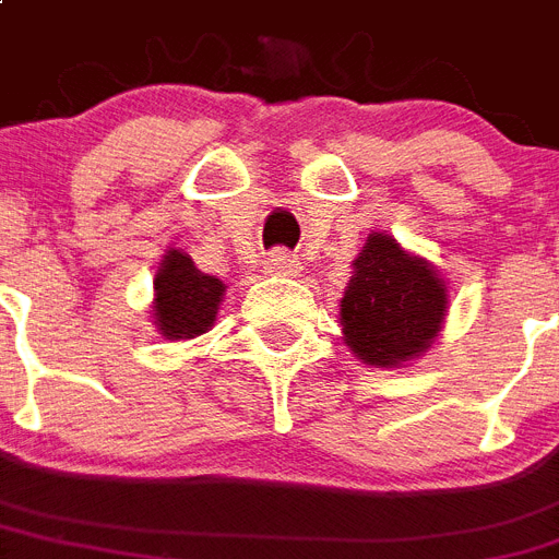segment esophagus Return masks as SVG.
<instances>
[{
    "label": "esophagus",
    "mask_w": 559,
    "mask_h": 559,
    "mask_svg": "<svg viewBox=\"0 0 559 559\" xmlns=\"http://www.w3.org/2000/svg\"><path fill=\"white\" fill-rule=\"evenodd\" d=\"M264 270H266V273H273V275H298L300 273V261L295 259L289 250L278 247V250H273L270 255H266Z\"/></svg>",
    "instance_id": "obj_1"
}]
</instances>
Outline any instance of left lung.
<instances>
[{"label": "left lung", "instance_id": "1", "mask_svg": "<svg viewBox=\"0 0 559 559\" xmlns=\"http://www.w3.org/2000/svg\"><path fill=\"white\" fill-rule=\"evenodd\" d=\"M448 312L444 281L385 233H371L340 300L346 343L368 366H400L430 348Z\"/></svg>", "mask_w": 559, "mask_h": 559}]
</instances>
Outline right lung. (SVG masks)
I'll use <instances>...</instances> for the list:
<instances>
[{
    "mask_svg": "<svg viewBox=\"0 0 559 559\" xmlns=\"http://www.w3.org/2000/svg\"><path fill=\"white\" fill-rule=\"evenodd\" d=\"M154 323L168 340H188L207 332L219 309L225 284L199 273L186 252L171 250L154 278Z\"/></svg>",
    "mask_w": 559,
    "mask_h": 559,
    "instance_id": "1",
    "label": "right lung"
}]
</instances>
